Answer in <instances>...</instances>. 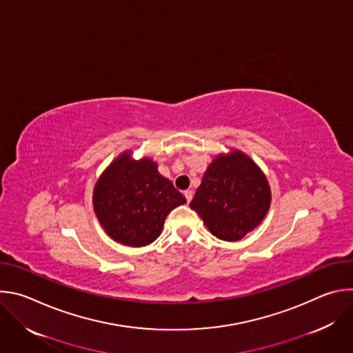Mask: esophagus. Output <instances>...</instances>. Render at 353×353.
<instances>
[{"mask_svg": "<svg viewBox=\"0 0 353 353\" xmlns=\"http://www.w3.org/2000/svg\"><path fill=\"white\" fill-rule=\"evenodd\" d=\"M184 196H185V199H187V203H190V201L192 199V191H191V190H185V191H184Z\"/></svg>", "mask_w": 353, "mask_h": 353, "instance_id": "34e87169", "label": "esophagus"}]
</instances>
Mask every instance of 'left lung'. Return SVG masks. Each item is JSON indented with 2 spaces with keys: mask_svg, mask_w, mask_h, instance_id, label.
<instances>
[{
  "mask_svg": "<svg viewBox=\"0 0 353 353\" xmlns=\"http://www.w3.org/2000/svg\"><path fill=\"white\" fill-rule=\"evenodd\" d=\"M271 191L259 166L239 150L218 157L207 169L190 207L214 236L243 239L268 212Z\"/></svg>",
  "mask_w": 353,
  "mask_h": 353,
  "instance_id": "1",
  "label": "left lung"
}]
</instances>
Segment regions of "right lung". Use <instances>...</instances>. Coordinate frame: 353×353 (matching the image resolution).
<instances>
[{"label": "right lung", "mask_w": 353, "mask_h": 353, "mask_svg": "<svg viewBox=\"0 0 353 353\" xmlns=\"http://www.w3.org/2000/svg\"><path fill=\"white\" fill-rule=\"evenodd\" d=\"M185 204L184 195L158 172L150 159L117 158L96 183V216L116 241L142 247L157 240L168 214Z\"/></svg>", "instance_id": "right-lung-1"}]
</instances>
